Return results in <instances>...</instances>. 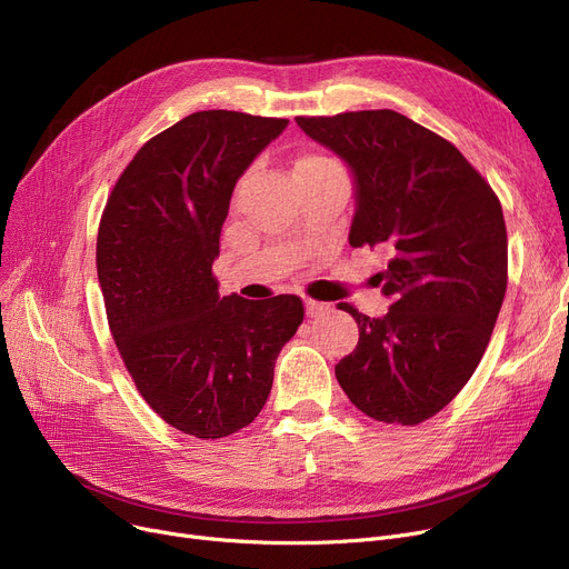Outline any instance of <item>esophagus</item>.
<instances>
[{
  "label": "esophagus",
  "mask_w": 569,
  "mask_h": 569,
  "mask_svg": "<svg viewBox=\"0 0 569 569\" xmlns=\"http://www.w3.org/2000/svg\"><path fill=\"white\" fill-rule=\"evenodd\" d=\"M305 309H307L309 318H320L325 311H330V307L322 302H316V300H305Z\"/></svg>",
  "instance_id": "esophagus-1"
}]
</instances>
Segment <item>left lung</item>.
Returning a JSON list of instances; mask_svg holds the SVG:
<instances>
[{
    "label": "left lung",
    "mask_w": 569,
    "mask_h": 569,
    "mask_svg": "<svg viewBox=\"0 0 569 569\" xmlns=\"http://www.w3.org/2000/svg\"><path fill=\"white\" fill-rule=\"evenodd\" d=\"M295 122L352 174L350 247L390 253L376 274L390 311L339 307L360 341L337 380L373 420L420 425L461 392L491 339L507 288L500 200L452 142L395 110Z\"/></svg>",
    "instance_id": "1"
}]
</instances>
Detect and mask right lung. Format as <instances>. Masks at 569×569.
I'll return each instance as SVG.
<instances>
[{
	"label": "right lung",
	"instance_id": "obj_1",
	"mask_svg": "<svg viewBox=\"0 0 569 569\" xmlns=\"http://www.w3.org/2000/svg\"><path fill=\"white\" fill-rule=\"evenodd\" d=\"M288 119L200 110L144 142L106 202L97 272L112 339L142 399L209 440L262 410L302 300L219 295L212 264L237 179Z\"/></svg>",
	"mask_w": 569,
	"mask_h": 569
}]
</instances>
